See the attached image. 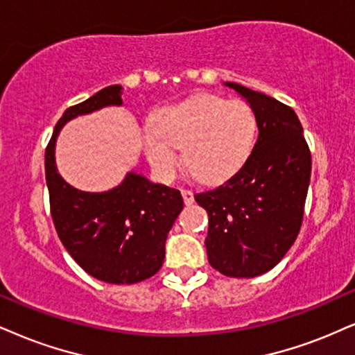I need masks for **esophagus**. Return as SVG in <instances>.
Instances as JSON below:
<instances>
[{"mask_svg": "<svg viewBox=\"0 0 355 355\" xmlns=\"http://www.w3.org/2000/svg\"><path fill=\"white\" fill-rule=\"evenodd\" d=\"M181 194H182V199H184V202H186L187 205L194 202V194H192V191H189V189H182Z\"/></svg>", "mask_w": 355, "mask_h": 355, "instance_id": "34e87169", "label": "esophagus"}]
</instances>
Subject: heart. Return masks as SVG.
Instances as JSON below:
<instances>
[{
  "label": "heart",
  "instance_id": "obj_1",
  "mask_svg": "<svg viewBox=\"0 0 355 355\" xmlns=\"http://www.w3.org/2000/svg\"><path fill=\"white\" fill-rule=\"evenodd\" d=\"M258 121L252 105L217 95H198L161 108L143 130L141 141L148 161L163 179L182 163L204 184L222 182L245 164L255 146Z\"/></svg>",
  "mask_w": 355,
  "mask_h": 355
}]
</instances>
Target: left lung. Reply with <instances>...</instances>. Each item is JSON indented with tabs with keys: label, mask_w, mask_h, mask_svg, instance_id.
Masks as SVG:
<instances>
[{
	"label": "left lung",
	"mask_w": 355,
	"mask_h": 355,
	"mask_svg": "<svg viewBox=\"0 0 355 355\" xmlns=\"http://www.w3.org/2000/svg\"><path fill=\"white\" fill-rule=\"evenodd\" d=\"M252 105L258 138L224 184L194 196L207 211L209 263L232 278L273 268L298 237L311 178V151L298 115L277 98L225 82Z\"/></svg>",
	"instance_id": "8db88e82"
}]
</instances>
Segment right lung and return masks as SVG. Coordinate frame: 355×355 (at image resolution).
Here are the masks:
<instances>
[{
    "label": "right lung",
    "instance_id": "obj_1",
    "mask_svg": "<svg viewBox=\"0 0 355 355\" xmlns=\"http://www.w3.org/2000/svg\"><path fill=\"white\" fill-rule=\"evenodd\" d=\"M121 97V85L105 87L64 112L46 148V182L52 220L65 250L100 282L133 284L153 277L163 265L166 239L184 205L181 192L133 171L107 192L78 191L64 181L55 166V141L62 126L78 115L120 107Z\"/></svg>",
    "mask_w": 355,
    "mask_h": 355
}]
</instances>
